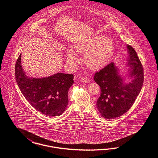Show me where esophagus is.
I'll list each match as a JSON object with an SVG mask.
<instances>
[{
	"label": "esophagus",
	"instance_id": "34e87169",
	"mask_svg": "<svg viewBox=\"0 0 158 158\" xmlns=\"http://www.w3.org/2000/svg\"><path fill=\"white\" fill-rule=\"evenodd\" d=\"M81 80L84 83H89V79H88L87 78H82Z\"/></svg>",
	"mask_w": 158,
	"mask_h": 158
}]
</instances>
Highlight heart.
I'll return each instance as SVG.
<instances>
[{"label": "heart", "mask_w": 158, "mask_h": 158, "mask_svg": "<svg viewBox=\"0 0 158 158\" xmlns=\"http://www.w3.org/2000/svg\"><path fill=\"white\" fill-rule=\"evenodd\" d=\"M73 49L76 52L83 54V61L89 69L97 70L103 68L109 62L114 51V45L110 38L96 35L74 44ZM66 56L71 64L78 61V58L71 50L67 51Z\"/></svg>", "instance_id": "obj_1"}]
</instances>
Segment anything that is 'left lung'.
<instances>
[{
  "mask_svg": "<svg viewBox=\"0 0 158 158\" xmlns=\"http://www.w3.org/2000/svg\"><path fill=\"white\" fill-rule=\"evenodd\" d=\"M127 73L121 74V69L113 62L97 72L95 82L100 87V97L97 101V108L105 118L112 119L123 115L131 109L142 88L143 69L137 53L127 45ZM127 79L131 82L126 83Z\"/></svg>",
  "mask_w": 158,
  "mask_h": 158,
  "instance_id": "8db88e82",
  "label": "left lung"
}]
</instances>
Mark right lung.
I'll return each mask as SVG.
<instances>
[{
	"instance_id": "right-lung-1",
	"label": "right lung",
	"mask_w": 158,
	"mask_h": 158,
	"mask_svg": "<svg viewBox=\"0 0 158 158\" xmlns=\"http://www.w3.org/2000/svg\"><path fill=\"white\" fill-rule=\"evenodd\" d=\"M15 78L22 94L39 112L58 116L66 109L69 89L74 83L73 74L58 73L47 77H30L22 68L21 54L15 64Z\"/></svg>"
}]
</instances>
